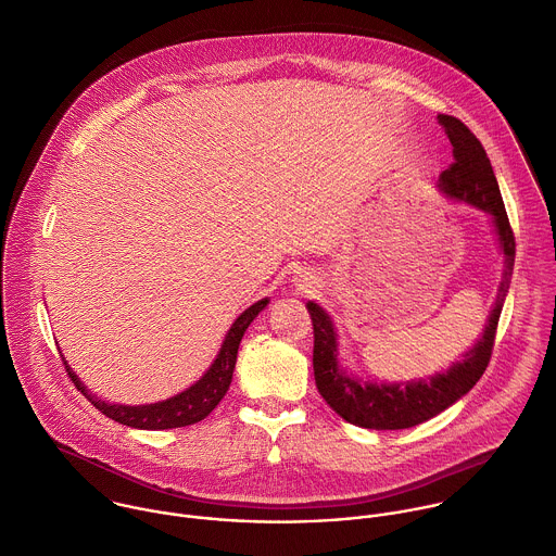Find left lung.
<instances>
[{
	"label": "left lung",
	"instance_id": "1",
	"mask_svg": "<svg viewBox=\"0 0 556 556\" xmlns=\"http://www.w3.org/2000/svg\"><path fill=\"white\" fill-rule=\"evenodd\" d=\"M438 121L444 127L455 155L451 168L440 175L438 188L446 199L475 205L477 210L490 214L505 257L503 281L498 286V296L488 316L483 336L475 342V346L466 351L464 357L451 368L435 372L429 379H412L407 383L366 381L342 368L338 333L331 316L318 303L307 301L305 307L314 325L316 388L340 418L362 429L399 431L422 425L455 405L477 386L490 364L498 318L514 275L516 238L505 212L492 162L479 138L459 118L440 114Z\"/></svg>",
	"mask_w": 556,
	"mask_h": 556
}]
</instances>
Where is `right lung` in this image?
Masks as SVG:
<instances>
[{"label": "right lung", "instance_id": "obj_1", "mask_svg": "<svg viewBox=\"0 0 556 556\" xmlns=\"http://www.w3.org/2000/svg\"><path fill=\"white\" fill-rule=\"evenodd\" d=\"M268 296L253 303L249 309H244L231 325V329L227 331L220 351L216 355V359L212 362V366L205 370V375L194 381L190 388H186L184 392L166 399V401H157L151 405H114V403H105L101 399H97L92 392L86 390V386L79 381V377L71 370V366L64 359L66 372L71 377V381L75 383V388L108 418H112L118 425L131 427V429H144V431H162V429H177V427H188L194 422H201L203 418L210 416V412L223 401V396L229 390L231 377H233V368H236V357H238V346L240 340L244 336V331L249 329V325L257 318V314L268 305Z\"/></svg>", "mask_w": 556, "mask_h": 556}]
</instances>
